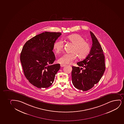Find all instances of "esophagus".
<instances>
[{"mask_svg":"<svg viewBox=\"0 0 124 124\" xmlns=\"http://www.w3.org/2000/svg\"><path fill=\"white\" fill-rule=\"evenodd\" d=\"M60 66H61V67H64L65 66H66V65L65 64H61L60 65Z\"/></svg>","mask_w":124,"mask_h":124,"instance_id":"esophagus-1","label":"esophagus"}]
</instances>
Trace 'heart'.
<instances>
[{
	"mask_svg": "<svg viewBox=\"0 0 124 124\" xmlns=\"http://www.w3.org/2000/svg\"><path fill=\"white\" fill-rule=\"evenodd\" d=\"M69 42L73 45L70 54H64L58 58L59 63L63 64H70L76 59L77 56L80 59H83L87 56L91 50L90 46L89 43L81 35L74 34L69 35L67 37ZM64 43L62 40H59L54 44V49L56 53H59L63 51Z\"/></svg>",
	"mask_w": 124,
	"mask_h": 124,
	"instance_id": "obj_1",
	"label": "heart"
}]
</instances>
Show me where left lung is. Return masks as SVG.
<instances>
[{
  "instance_id": "8db88e82",
  "label": "left lung",
  "mask_w": 124,
  "mask_h": 124,
  "mask_svg": "<svg viewBox=\"0 0 124 124\" xmlns=\"http://www.w3.org/2000/svg\"><path fill=\"white\" fill-rule=\"evenodd\" d=\"M92 46L89 54L82 61L77 63L81 67L72 66V81L77 89L86 91L99 82L105 70V57L102 47L91 31Z\"/></svg>"
}]
</instances>
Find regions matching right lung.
I'll list each match as a JSON object with an SVG mask.
<instances>
[{"label": "right lung", "instance_id": "1", "mask_svg": "<svg viewBox=\"0 0 124 124\" xmlns=\"http://www.w3.org/2000/svg\"><path fill=\"white\" fill-rule=\"evenodd\" d=\"M61 32H45L31 38L24 44L20 60L24 75L29 82L38 88H47L54 82L60 64L53 50Z\"/></svg>", "mask_w": 124, "mask_h": 124}]
</instances>
